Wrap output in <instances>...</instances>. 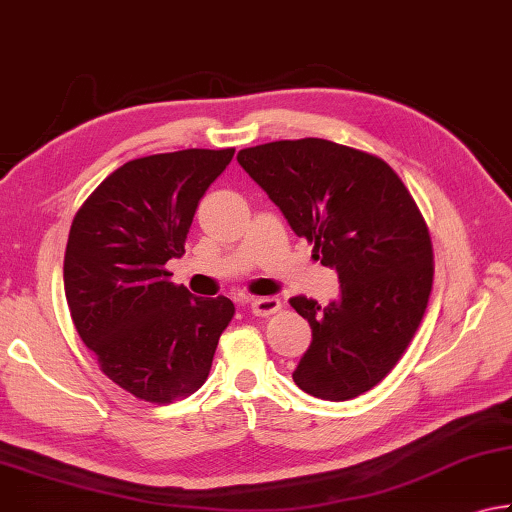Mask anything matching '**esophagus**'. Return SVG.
I'll return each instance as SVG.
<instances>
[{
  "label": "esophagus",
  "instance_id": "1",
  "mask_svg": "<svg viewBox=\"0 0 512 512\" xmlns=\"http://www.w3.org/2000/svg\"><path fill=\"white\" fill-rule=\"evenodd\" d=\"M280 306L282 302L277 297H257V300L250 302V311H253V315H259V318H266V315L280 311Z\"/></svg>",
  "mask_w": 512,
  "mask_h": 512
}]
</instances>
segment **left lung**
Returning <instances> with one entry per match:
<instances>
[{
  "mask_svg": "<svg viewBox=\"0 0 512 512\" xmlns=\"http://www.w3.org/2000/svg\"><path fill=\"white\" fill-rule=\"evenodd\" d=\"M237 161L338 273V300H291L313 336L295 385L322 401L369 392L410 345L432 291V241L412 194L383 159L324 138L248 147Z\"/></svg>",
  "mask_w": 512,
  "mask_h": 512,
  "instance_id": "1",
  "label": "left lung"
}]
</instances>
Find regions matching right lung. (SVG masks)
<instances>
[{
  "label": "right lung",
  "instance_id": "add662e5",
  "mask_svg": "<svg viewBox=\"0 0 512 512\" xmlns=\"http://www.w3.org/2000/svg\"><path fill=\"white\" fill-rule=\"evenodd\" d=\"M235 150L134 159L78 210L64 253L73 324L102 374L141 401L172 403L210 374L235 315L228 297H194L165 264L185 253L192 217Z\"/></svg>",
  "mask_w": 512,
  "mask_h": 512
}]
</instances>
